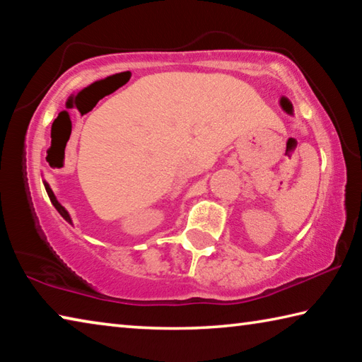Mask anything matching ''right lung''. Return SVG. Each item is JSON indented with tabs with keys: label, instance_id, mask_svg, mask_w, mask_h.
Returning a JSON list of instances; mask_svg holds the SVG:
<instances>
[{
	"label": "right lung",
	"instance_id": "1",
	"mask_svg": "<svg viewBox=\"0 0 362 362\" xmlns=\"http://www.w3.org/2000/svg\"><path fill=\"white\" fill-rule=\"evenodd\" d=\"M42 183H45V188H46V192H47V196H49V199H51V203H52V206L54 207H56V209H57V212L60 214V216H62L65 220H66V222H69V223H73L71 222V217H70V214H69V211H66L65 209V207L62 206V204H60L59 203V201H57V198H56V194H54V192H52V189H51V187H49V183L46 182V180H42Z\"/></svg>",
	"mask_w": 362,
	"mask_h": 362
}]
</instances>
